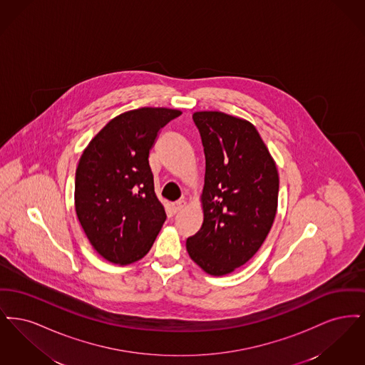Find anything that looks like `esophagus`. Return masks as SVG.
Masks as SVG:
<instances>
[{"mask_svg": "<svg viewBox=\"0 0 365 365\" xmlns=\"http://www.w3.org/2000/svg\"><path fill=\"white\" fill-rule=\"evenodd\" d=\"M185 207H186V202H185V201H178V202L173 204V212H174V213H179L180 210L185 209Z\"/></svg>", "mask_w": 365, "mask_h": 365, "instance_id": "esophagus-1", "label": "esophagus"}]
</instances>
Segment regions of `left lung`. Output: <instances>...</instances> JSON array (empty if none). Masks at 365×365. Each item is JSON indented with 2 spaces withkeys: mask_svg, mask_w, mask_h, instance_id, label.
<instances>
[{
  "mask_svg": "<svg viewBox=\"0 0 365 365\" xmlns=\"http://www.w3.org/2000/svg\"><path fill=\"white\" fill-rule=\"evenodd\" d=\"M205 153L204 222L189 237L191 260L222 277L250 260L278 209L279 175L256 127L216 110L192 115Z\"/></svg>",
  "mask_w": 365,
  "mask_h": 365,
  "instance_id": "obj_1",
  "label": "left lung"
}]
</instances>
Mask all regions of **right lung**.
<instances>
[{
    "label": "right lung",
    "instance_id": "add662e5",
    "mask_svg": "<svg viewBox=\"0 0 365 365\" xmlns=\"http://www.w3.org/2000/svg\"><path fill=\"white\" fill-rule=\"evenodd\" d=\"M138 108L113 118L90 140L75 175V210L91 246L127 265L150 250L167 215L155 192L149 152L158 131L180 116Z\"/></svg>",
    "mask_w": 365,
    "mask_h": 365
}]
</instances>
